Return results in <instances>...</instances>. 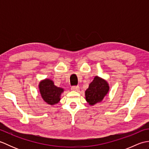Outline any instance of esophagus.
Segmentation results:
<instances>
[{
    "label": "esophagus",
    "mask_w": 149,
    "mask_h": 149,
    "mask_svg": "<svg viewBox=\"0 0 149 149\" xmlns=\"http://www.w3.org/2000/svg\"><path fill=\"white\" fill-rule=\"evenodd\" d=\"M71 90H72V91H78L79 90V86H72V87L71 88Z\"/></svg>",
    "instance_id": "esophagus-1"
}]
</instances>
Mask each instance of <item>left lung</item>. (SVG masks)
<instances>
[{
    "label": "left lung",
    "mask_w": 149,
    "mask_h": 149,
    "mask_svg": "<svg viewBox=\"0 0 149 149\" xmlns=\"http://www.w3.org/2000/svg\"><path fill=\"white\" fill-rule=\"evenodd\" d=\"M109 90L107 82L98 76L94 77L93 81L85 91V97L87 102L93 106L103 100Z\"/></svg>",
    "instance_id": "1"
}]
</instances>
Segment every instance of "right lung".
Wrapping results in <instances>:
<instances>
[{
	"instance_id": "right-lung-1",
	"label": "right lung",
	"mask_w": 149,
	"mask_h": 149,
	"mask_svg": "<svg viewBox=\"0 0 149 149\" xmlns=\"http://www.w3.org/2000/svg\"><path fill=\"white\" fill-rule=\"evenodd\" d=\"M39 90L43 100L51 106L59 102L61 95L64 91L63 88L55 86L54 82L49 79L40 82Z\"/></svg>"
}]
</instances>
